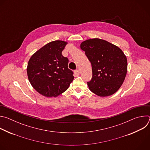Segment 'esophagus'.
I'll return each mask as SVG.
<instances>
[{"instance_id": "1", "label": "esophagus", "mask_w": 150, "mask_h": 150, "mask_svg": "<svg viewBox=\"0 0 150 150\" xmlns=\"http://www.w3.org/2000/svg\"><path fill=\"white\" fill-rule=\"evenodd\" d=\"M79 74H80V71L79 70H76L74 71V74H75V76H79Z\"/></svg>"}]
</instances>
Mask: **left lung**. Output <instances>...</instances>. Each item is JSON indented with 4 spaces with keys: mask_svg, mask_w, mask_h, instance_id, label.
<instances>
[{
    "mask_svg": "<svg viewBox=\"0 0 150 150\" xmlns=\"http://www.w3.org/2000/svg\"><path fill=\"white\" fill-rule=\"evenodd\" d=\"M80 47L91 63L93 77L87 82L90 91L100 97L115 94L123 84L127 73V58L123 51L100 38L85 40Z\"/></svg>",
    "mask_w": 150,
    "mask_h": 150,
    "instance_id": "8db88e82",
    "label": "left lung"
}]
</instances>
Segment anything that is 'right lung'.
<instances>
[{"label":"right lung","instance_id":"right-lung-1","mask_svg":"<svg viewBox=\"0 0 150 150\" xmlns=\"http://www.w3.org/2000/svg\"><path fill=\"white\" fill-rule=\"evenodd\" d=\"M68 44L62 40L51 41L30 57L27 68L32 87L46 97H56L65 92L74 77L68 69V59L62 52Z\"/></svg>","mask_w":150,"mask_h":150}]
</instances>
